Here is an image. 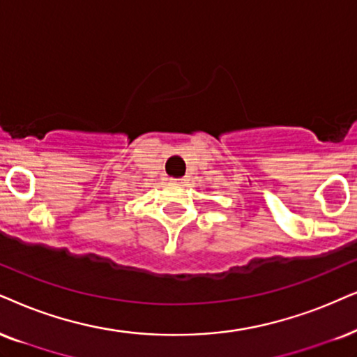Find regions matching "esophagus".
Listing matches in <instances>:
<instances>
[{"instance_id":"34e87169","label":"esophagus","mask_w":357,"mask_h":357,"mask_svg":"<svg viewBox=\"0 0 357 357\" xmlns=\"http://www.w3.org/2000/svg\"><path fill=\"white\" fill-rule=\"evenodd\" d=\"M173 183L176 186H186V179L184 178H179V179H173Z\"/></svg>"}]
</instances>
